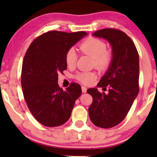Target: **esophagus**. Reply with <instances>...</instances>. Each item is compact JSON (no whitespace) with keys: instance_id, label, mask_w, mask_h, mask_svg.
I'll use <instances>...</instances> for the list:
<instances>
[{"instance_id":"obj_1","label":"esophagus","mask_w":157,"mask_h":157,"mask_svg":"<svg viewBox=\"0 0 157 157\" xmlns=\"http://www.w3.org/2000/svg\"><path fill=\"white\" fill-rule=\"evenodd\" d=\"M82 91L83 93H86L87 91V88L85 87V86H82Z\"/></svg>"}]
</instances>
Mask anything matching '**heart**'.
Instances as JSON below:
<instances>
[{
  "label": "heart",
  "mask_w": 157,
  "mask_h": 157,
  "mask_svg": "<svg viewBox=\"0 0 157 157\" xmlns=\"http://www.w3.org/2000/svg\"><path fill=\"white\" fill-rule=\"evenodd\" d=\"M80 50L83 53L89 55L94 59L95 67L99 69H105L111 63V54L106 51V45L103 41L95 37H89L80 46ZM77 60V54L75 49L70 48L66 54V63L68 67L75 66ZM77 79L82 83L88 84L95 78L92 72H80L77 75Z\"/></svg>",
  "instance_id": "1"
}]
</instances>
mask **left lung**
Segmentation results:
<instances>
[{
	"label": "left lung",
	"instance_id": "1",
	"mask_svg": "<svg viewBox=\"0 0 157 157\" xmlns=\"http://www.w3.org/2000/svg\"><path fill=\"white\" fill-rule=\"evenodd\" d=\"M92 35L109 43L112 59L97 84L103 90L109 87V92L100 93L94 88L87 90L93 98L89 114L94 125L110 128L124 120L138 95L139 55L132 40L120 30L104 29Z\"/></svg>",
	"mask_w": 157,
	"mask_h": 157
}]
</instances>
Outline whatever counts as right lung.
Here are the masks:
<instances>
[{"mask_svg": "<svg viewBox=\"0 0 157 157\" xmlns=\"http://www.w3.org/2000/svg\"><path fill=\"white\" fill-rule=\"evenodd\" d=\"M86 32H48L36 38L23 61L21 86L29 109L36 120L47 127L64 124L71 116L75 101L81 95L79 84L63 90L58 74L67 68L66 54Z\"/></svg>", "mask_w": 157, "mask_h": 157, "instance_id": "obj_1", "label": "right lung"}]
</instances>
